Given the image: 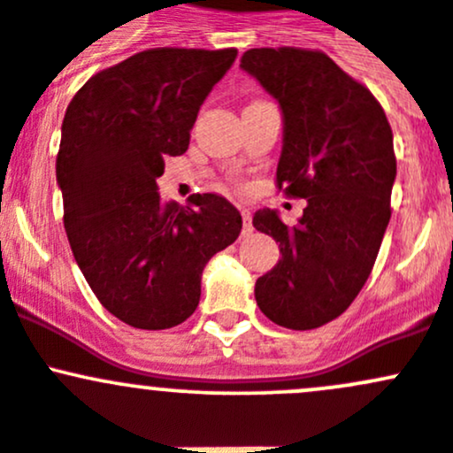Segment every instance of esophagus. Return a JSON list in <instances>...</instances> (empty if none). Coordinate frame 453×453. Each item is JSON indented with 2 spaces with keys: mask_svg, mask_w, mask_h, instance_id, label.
Masks as SVG:
<instances>
[{
  "mask_svg": "<svg viewBox=\"0 0 453 453\" xmlns=\"http://www.w3.org/2000/svg\"><path fill=\"white\" fill-rule=\"evenodd\" d=\"M241 217H243V234H252V212L248 208H241Z\"/></svg>",
  "mask_w": 453,
  "mask_h": 453,
  "instance_id": "obj_1",
  "label": "esophagus"
}]
</instances>
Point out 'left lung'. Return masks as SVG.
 Instances as JSON below:
<instances>
[{"mask_svg":"<svg viewBox=\"0 0 453 453\" xmlns=\"http://www.w3.org/2000/svg\"><path fill=\"white\" fill-rule=\"evenodd\" d=\"M241 67L285 116L276 188L307 199L294 227L273 210L254 214L256 230L280 243L256 303L278 326L309 331L340 318L372 272L396 177L390 122L368 87L319 50L254 48Z\"/></svg>","mask_w":453,"mask_h":453,"instance_id":"1","label":"left lung"}]
</instances>
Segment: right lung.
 Segmentation results:
<instances>
[{
	"label": "right lung",
	"instance_id": "obj_1",
	"mask_svg": "<svg viewBox=\"0 0 453 453\" xmlns=\"http://www.w3.org/2000/svg\"><path fill=\"white\" fill-rule=\"evenodd\" d=\"M236 48H150L91 76L63 118L57 180L76 263L109 313L144 331L188 319L201 272L241 234L219 195L162 201L168 155L186 153L199 107Z\"/></svg>",
	"mask_w": 453,
	"mask_h": 453
}]
</instances>
